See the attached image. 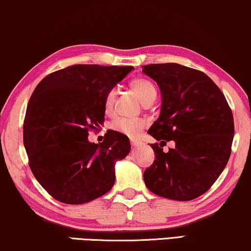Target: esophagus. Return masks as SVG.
<instances>
[{"label":"esophagus","instance_id":"1","mask_svg":"<svg viewBox=\"0 0 251 251\" xmlns=\"http://www.w3.org/2000/svg\"><path fill=\"white\" fill-rule=\"evenodd\" d=\"M130 146H132V148H137L142 146V142H140V141H136V140H130Z\"/></svg>","mask_w":251,"mask_h":251}]
</instances>
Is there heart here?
<instances>
[{"label": "heart", "instance_id": "1", "mask_svg": "<svg viewBox=\"0 0 251 251\" xmlns=\"http://www.w3.org/2000/svg\"><path fill=\"white\" fill-rule=\"evenodd\" d=\"M130 86H132L133 91L139 95L140 100L142 101L143 104L148 103V102L154 101V99L157 97L156 86H154L152 82H150L148 79H134L130 83ZM116 95H117V90L116 89H110L107 92V94H105L103 105L104 110L108 115H111L114 112ZM146 125L147 122L144 119L136 117H125V116H123V117L116 118L111 123V128L116 130V132L122 133L129 137H136L139 136L141 130L146 127Z\"/></svg>", "mask_w": 251, "mask_h": 251}]
</instances>
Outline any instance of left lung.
I'll return each mask as SVG.
<instances>
[{
	"mask_svg": "<svg viewBox=\"0 0 251 251\" xmlns=\"http://www.w3.org/2000/svg\"><path fill=\"white\" fill-rule=\"evenodd\" d=\"M161 93L160 115L148 133L153 164L143 173L154 195L188 201L203 195L224 171L234 136L233 115L224 94L206 74L178 63L143 66ZM174 140L176 148H161Z\"/></svg>",
	"mask_w": 251,
	"mask_h": 251,
	"instance_id": "obj_1",
	"label": "left lung"
}]
</instances>
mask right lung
<instances>
[{
  "mask_svg": "<svg viewBox=\"0 0 251 251\" xmlns=\"http://www.w3.org/2000/svg\"><path fill=\"white\" fill-rule=\"evenodd\" d=\"M132 66L74 65L48 75L34 90L24 122V146L38 183L54 199L86 203L115 184L116 161L129 153L124 134L108 130L102 143L89 130L104 122L107 92Z\"/></svg>",
  "mask_w": 251,
  "mask_h": 251,
  "instance_id": "add662e5",
  "label": "right lung"
}]
</instances>
